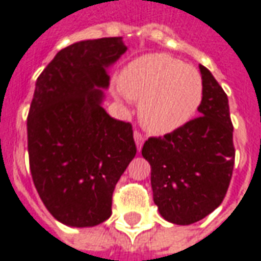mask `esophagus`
Here are the masks:
<instances>
[{"mask_svg":"<svg viewBox=\"0 0 261 261\" xmlns=\"http://www.w3.org/2000/svg\"><path fill=\"white\" fill-rule=\"evenodd\" d=\"M134 139H135V143H136V148L138 150H141L142 146H143V142H145V138H143V135L139 134L138 130L134 134Z\"/></svg>","mask_w":261,"mask_h":261,"instance_id":"34e87169","label":"esophagus"}]
</instances>
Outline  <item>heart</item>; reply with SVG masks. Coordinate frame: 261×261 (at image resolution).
<instances>
[{"label": "heart", "instance_id": "b5f03b06", "mask_svg": "<svg viewBox=\"0 0 261 261\" xmlns=\"http://www.w3.org/2000/svg\"><path fill=\"white\" fill-rule=\"evenodd\" d=\"M115 99L139 100L142 126L166 135L185 126L199 111L203 79L195 66L168 54H146L132 59L112 89Z\"/></svg>", "mask_w": 261, "mask_h": 261}]
</instances>
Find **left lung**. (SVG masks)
<instances>
[{
	"label": "left lung",
	"mask_w": 261,
	"mask_h": 261,
	"mask_svg": "<svg viewBox=\"0 0 261 261\" xmlns=\"http://www.w3.org/2000/svg\"><path fill=\"white\" fill-rule=\"evenodd\" d=\"M203 99L196 119L149 138L142 156L150 165L153 202L170 223L202 220L223 202L234 166L229 99L207 68L199 65Z\"/></svg>",
	"instance_id": "obj_1"
}]
</instances>
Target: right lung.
<instances>
[{
	"mask_svg": "<svg viewBox=\"0 0 261 261\" xmlns=\"http://www.w3.org/2000/svg\"><path fill=\"white\" fill-rule=\"evenodd\" d=\"M122 37L79 41L38 76L27 120L34 185L45 207L71 227L112 215V193L136 154L132 125L103 109L108 68L126 52Z\"/></svg>",
	"mask_w": 261,
	"mask_h": 261,
	"instance_id": "add662e5",
	"label": "right lung"
}]
</instances>
